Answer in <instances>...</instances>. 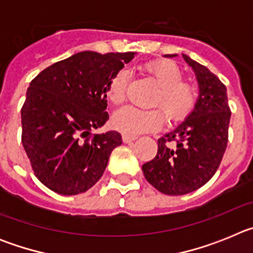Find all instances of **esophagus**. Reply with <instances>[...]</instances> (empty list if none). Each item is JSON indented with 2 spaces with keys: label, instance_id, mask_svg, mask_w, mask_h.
I'll return each instance as SVG.
<instances>
[{
  "label": "esophagus",
  "instance_id": "obj_1",
  "mask_svg": "<svg viewBox=\"0 0 253 253\" xmlns=\"http://www.w3.org/2000/svg\"><path fill=\"white\" fill-rule=\"evenodd\" d=\"M137 139V137H133V135H128V134H123V142L124 143H131L133 140Z\"/></svg>",
  "mask_w": 253,
  "mask_h": 253
}]
</instances>
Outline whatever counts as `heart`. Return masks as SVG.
<instances>
[{
  "mask_svg": "<svg viewBox=\"0 0 253 253\" xmlns=\"http://www.w3.org/2000/svg\"><path fill=\"white\" fill-rule=\"evenodd\" d=\"M143 69L160 87L152 100L166 114L169 122H181L191 114L198 101L195 84L182 81L181 69L169 60H153L144 64ZM128 72L119 71L107 84V99L119 106L126 99ZM163 124V113L160 109H138L134 106L123 107L113 116V126L128 135H137L144 131L157 130Z\"/></svg>",
  "mask_w": 253,
  "mask_h": 253,
  "instance_id": "obj_1",
  "label": "heart"
}]
</instances>
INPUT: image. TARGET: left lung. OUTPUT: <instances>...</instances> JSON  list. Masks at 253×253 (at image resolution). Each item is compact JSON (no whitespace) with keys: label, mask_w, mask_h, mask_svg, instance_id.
<instances>
[{"label":"left lung","mask_w":253,"mask_h":253,"mask_svg":"<svg viewBox=\"0 0 253 253\" xmlns=\"http://www.w3.org/2000/svg\"><path fill=\"white\" fill-rule=\"evenodd\" d=\"M182 57L194 69L200 88L195 109L175 130L158 139L156 157L142 166L146 180L166 195L189 194L213 177L227 148L231 120L224 84L205 66Z\"/></svg>","instance_id":"left-lung-1"}]
</instances>
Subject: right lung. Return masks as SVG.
Wrapping results in <instances>:
<instances>
[{
	"instance_id": "1",
	"label": "right lung",
	"mask_w": 253,
	"mask_h": 253,
	"mask_svg": "<svg viewBox=\"0 0 253 253\" xmlns=\"http://www.w3.org/2000/svg\"><path fill=\"white\" fill-rule=\"evenodd\" d=\"M134 54L80 51L30 82L21 107V142L34 175L48 189L77 195L101 178L122 135L92 130L109 120L107 84Z\"/></svg>"
}]
</instances>
